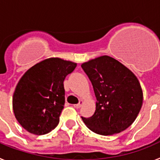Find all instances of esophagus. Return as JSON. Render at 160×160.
<instances>
[{"instance_id":"obj_1","label":"esophagus","mask_w":160,"mask_h":160,"mask_svg":"<svg viewBox=\"0 0 160 160\" xmlns=\"http://www.w3.org/2000/svg\"><path fill=\"white\" fill-rule=\"evenodd\" d=\"M82 104V101H80V102L78 103V104H75V105H73V107H75L76 109H79L80 107H81Z\"/></svg>"}]
</instances>
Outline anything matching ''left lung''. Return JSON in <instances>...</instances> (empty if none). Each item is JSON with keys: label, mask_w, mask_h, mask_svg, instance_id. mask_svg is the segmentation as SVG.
<instances>
[{"label": "left lung", "mask_w": 160, "mask_h": 160, "mask_svg": "<svg viewBox=\"0 0 160 160\" xmlns=\"http://www.w3.org/2000/svg\"><path fill=\"white\" fill-rule=\"evenodd\" d=\"M92 83L96 110L90 118L82 117L93 132L111 135L133 123L142 104V91L136 76L109 56H102L82 65Z\"/></svg>", "instance_id": "obj_1"}]
</instances>
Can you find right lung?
Instances as JSON below:
<instances>
[{"mask_svg": "<svg viewBox=\"0 0 160 160\" xmlns=\"http://www.w3.org/2000/svg\"><path fill=\"white\" fill-rule=\"evenodd\" d=\"M76 66L69 61L51 58L25 72L12 97L14 114L24 129L42 135L57 127L66 102L63 82Z\"/></svg>", "mask_w": 160, "mask_h": 160, "instance_id": "1", "label": "right lung"}]
</instances>
